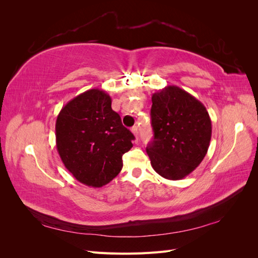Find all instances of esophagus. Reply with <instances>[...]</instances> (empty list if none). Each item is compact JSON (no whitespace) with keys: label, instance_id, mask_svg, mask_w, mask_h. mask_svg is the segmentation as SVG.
I'll return each mask as SVG.
<instances>
[{"label":"esophagus","instance_id":"34e87169","mask_svg":"<svg viewBox=\"0 0 258 258\" xmlns=\"http://www.w3.org/2000/svg\"><path fill=\"white\" fill-rule=\"evenodd\" d=\"M131 131L134 132V135H135L136 139L138 140V139H139V130H138V127H137V126H134V127L131 128Z\"/></svg>","mask_w":258,"mask_h":258}]
</instances>
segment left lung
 I'll list each match as a JSON object with an SVG mask.
<instances>
[{
  "label": "left lung",
  "instance_id": "left-lung-1",
  "mask_svg": "<svg viewBox=\"0 0 258 258\" xmlns=\"http://www.w3.org/2000/svg\"><path fill=\"white\" fill-rule=\"evenodd\" d=\"M154 139L146 147L153 169L167 179H181L204 160L212 136L206 106L177 86L152 96Z\"/></svg>",
  "mask_w": 258,
  "mask_h": 258
}]
</instances>
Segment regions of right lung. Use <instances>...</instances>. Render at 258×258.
Wrapping results in <instances>:
<instances>
[{
	"instance_id": "add662e5",
	"label": "right lung",
	"mask_w": 258,
	"mask_h": 258,
	"mask_svg": "<svg viewBox=\"0 0 258 258\" xmlns=\"http://www.w3.org/2000/svg\"><path fill=\"white\" fill-rule=\"evenodd\" d=\"M135 136L112 110V99L98 88L85 91L62 107L56 121L60 158L77 181L102 187L120 172L122 155Z\"/></svg>"
}]
</instances>
